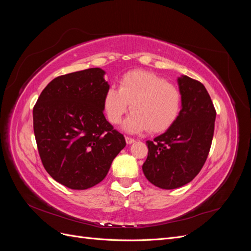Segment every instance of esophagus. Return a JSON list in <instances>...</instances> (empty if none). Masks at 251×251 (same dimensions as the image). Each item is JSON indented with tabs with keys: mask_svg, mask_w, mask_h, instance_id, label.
Segmentation results:
<instances>
[{
	"mask_svg": "<svg viewBox=\"0 0 251 251\" xmlns=\"http://www.w3.org/2000/svg\"><path fill=\"white\" fill-rule=\"evenodd\" d=\"M126 141L127 144H132V143L135 141V139H134V138H131V137H127V136H126Z\"/></svg>",
	"mask_w": 251,
	"mask_h": 251,
	"instance_id": "esophagus-1",
	"label": "esophagus"
}]
</instances>
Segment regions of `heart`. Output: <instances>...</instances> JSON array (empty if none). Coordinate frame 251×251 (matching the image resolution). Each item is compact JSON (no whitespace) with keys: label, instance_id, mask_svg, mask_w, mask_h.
Segmentation results:
<instances>
[{"label":"heart","instance_id":"obj_1","mask_svg":"<svg viewBox=\"0 0 251 251\" xmlns=\"http://www.w3.org/2000/svg\"><path fill=\"white\" fill-rule=\"evenodd\" d=\"M181 104L176 86L146 70L126 72L119 80V89L110 87L103 97L105 115L113 125L120 124L130 108L133 110L124 125L131 133L166 131L177 120Z\"/></svg>","mask_w":251,"mask_h":251}]
</instances>
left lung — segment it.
Masks as SVG:
<instances>
[{
	"label": "left lung",
	"mask_w": 251,
	"mask_h": 251,
	"mask_svg": "<svg viewBox=\"0 0 251 251\" xmlns=\"http://www.w3.org/2000/svg\"><path fill=\"white\" fill-rule=\"evenodd\" d=\"M182 109L175 124L153 140L142 165L144 176L157 187L187 184L206 161L215 131L216 110L203 83L186 75L178 77Z\"/></svg>",
	"instance_id": "1"
}]
</instances>
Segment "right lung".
I'll return each instance as SVG.
<instances>
[{"mask_svg":"<svg viewBox=\"0 0 251 251\" xmlns=\"http://www.w3.org/2000/svg\"><path fill=\"white\" fill-rule=\"evenodd\" d=\"M100 68L62 75L45 88L33 108L37 150L50 176L71 189L101 182L119 151L123 134L103 115L110 88Z\"/></svg>","mask_w":251,"mask_h":251,"instance_id":"obj_1","label":"right lung"}]
</instances>
